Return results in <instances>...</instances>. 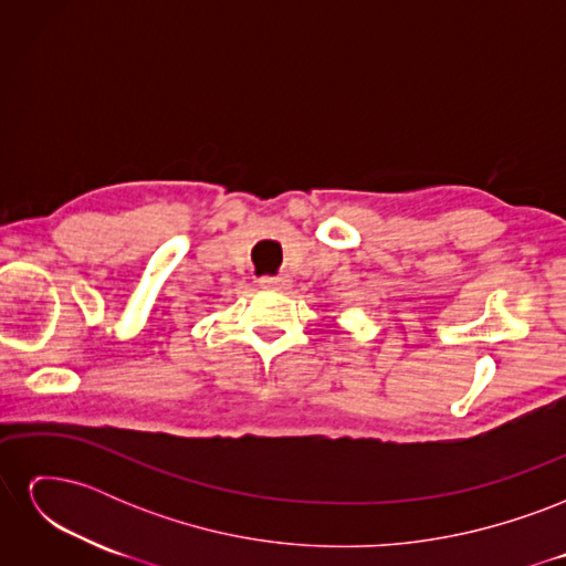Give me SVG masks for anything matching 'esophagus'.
Instances as JSON below:
<instances>
[{
  "mask_svg": "<svg viewBox=\"0 0 566 566\" xmlns=\"http://www.w3.org/2000/svg\"><path fill=\"white\" fill-rule=\"evenodd\" d=\"M260 285L262 287H271V290H283V287L290 285V279L283 276V273H281V276H262Z\"/></svg>",
  "mask_w": 566,
  "mask_h": 566,
  "instance_id": "obj_1",
  "label": "esophagus"
}]
</instances>
